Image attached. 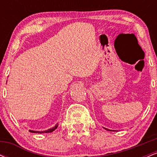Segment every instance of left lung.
I'll use <instances>...</instances> for the list:
<instances>
[{"label":"left lung","instance_id":"8db88e82","mask_svg":"<svg viewBox=\"0 0 157 157\" xmlns=\"http://www.w3.org/2000/svg\"><path fill=\"white\" fill-rule=\"evenodd\" d=\"M102 128H103L105 129V130H107V131H116V130H110V129L106 128H104V127H102Z\"/></svg>","mask_w":157,"mask_h":157}]
</instances>
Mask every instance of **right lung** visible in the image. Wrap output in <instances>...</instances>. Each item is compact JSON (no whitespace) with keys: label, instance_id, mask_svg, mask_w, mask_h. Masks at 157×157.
Instances as JSON below:
<instances>
[{"label":"right lung","instance_id":"1","mask_svg":"<svg viewBox=\"0 0 157 157\" xmlns=\"http://www.w3.org/2000/svg\"><path fill=\"white\" fill-rule=\"evenodd\" d=\"M57 127H58V123H57L56 125L54 126V127L48 129V130H46V131H32V130H29L30 132L32 133H35V134H45V133H51L52 131H54L55 130V129L57 128Z\"/></svg>","mask_w":157,"mask_h":157}]
</instances>
